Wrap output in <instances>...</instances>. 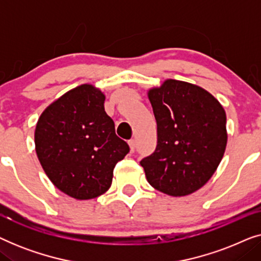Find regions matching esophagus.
I'll use <instances>...</instances> for the list:
<instances>
[{
	"label": "esophagus",
	"mask_w": 261,
	"mask_h": 261,
	"mask_svg": "<svg viewBox=\"0 0 261 261\" xmlns=\"http://www.w3.org/2000/svg\"><path fill=\"white\" fill-rule=\"evenodd\" d=\"M128 145H129V148H130V152L133 153L135 151V140L134 139H130L129 141H128Z\"/></svg>",
	"instance_id": "obj_1"
}]
</instances>
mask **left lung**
I'll list each match as a JSON object with an SVG mask.
<instances>
[{
  "label": "left lung",
  "mask_w": 261,
  "mask_h": 261,
  "mask_svg": "<svg viewBox=\"0 0 261 261\" xmlns=\"http://www.w3.org/2000/svg\"><path fill=\"white\" fill-rule=\"evenodd\" d=\"M156 121V147L140 162L147 181L180 197L201 189L215 172L227 145L226 113L212 94L167 80L148 91Z\"/></svg>",
  "instance_id": "8db88e82"
}]
</instances>
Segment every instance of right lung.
I'll return each instance as SVG.
<instances>
[{
	"label": "right lung",
	"mask_w": 261,
	"mask_h": 261,
	"mask_svg": "<svg viewBox=\"0 0 261 261\" xmlns=\"http://www.w3.org/2000/svg\"><path fill=\"white\" fill-rule=\"evenodd\" d=\"M106 96L82 84L51 103L35 128V151L55 187L76 199L98 197L112 185L114 167L129 146L115 134Z\"/></svg>",
	"instance_id": "1"
}]
</instances>
